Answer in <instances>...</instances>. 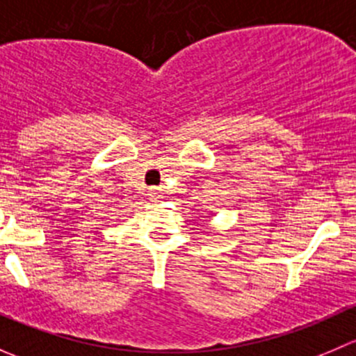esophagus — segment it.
<instances>
[{"mask_svg":"<svg viewBox=\"0 0 356 356\" xmlns=\"http://www.w3.org/2000/svg\"><path fill=\"white\" fill-rule=\"evenodd\" d=\"M149 196H152V200H158V198H161V189H158V188H152V189H149Z\"/></svg>","mask_w":356,"mask_h":356,"instance_id":"1","label":"esophagus"}]
</instances>
